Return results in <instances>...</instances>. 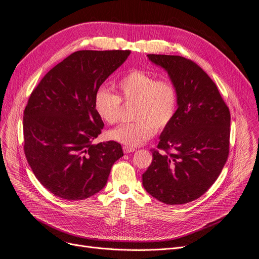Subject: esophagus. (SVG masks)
I'll return each instance as SVG.
<instances>
[{
	"mask_svg": "<svg viewBox=\"0 0 259 259\" xmlns=\"http://www.w3.org/2000/svg\"><path fill=\"white\" fill-rule=\"evenodd\" d=\"M122 149H123V152L126 153V154L133 153V152L136 151V148H135V147H129V146H123V147H122Z\"/></svg>",
	"mask_w": 259,
	"mask_h": 259,
	"instance_id": "34e87169",
	"label": "esophagus"
}]
</instances>
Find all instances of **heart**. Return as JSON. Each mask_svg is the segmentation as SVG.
I'll return each mask as SVG.
<instances>
[{"label":"heart","mask_w":259,"mask_h":259,"mask_svg":"<svg viewBox=\"0 0 259 259\" xmlns=\"http://www.w3.org/2000/svg\"><path fill=\"white\" fill-rule=\"evenodd\" d=\"M119 96L105 86L95 94V108L103 121L114 124L119 120L121 101L135 102L133 118L108 132V137L129 147L151 139L173 121L179 108V90L170 79H158L153 74L132 69L116 81Z\"/></svg>","instance_id":"b5f03b06"}]
</instances>
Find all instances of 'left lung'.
Returning a JSON list of instances; mask_svg holds the SVG:
<instances>
[{
    "label": "left lung",
    "instance_id": "left-lung-1",
    "mask_svg": "<svg viewBox=\"0 0 259 259\" xmlns=\"http://www.w3.org/2000/svg\"><path fill=\"white\" fill-rule=\"evenodd\" d=\"M147 57L168 72L179 90V108L157 148L151 149L143 186L165 204H184L206 193L228 159L230 112L215 82L193 60Z\"/></svg>",
    "mask_w": 259,
    "mask_h": 259
}]
</instances>
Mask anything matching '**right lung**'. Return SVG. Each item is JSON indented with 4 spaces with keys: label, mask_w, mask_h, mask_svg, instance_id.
Returning <instances> with one entry per match:
<instances>
[{
    "label": "right lung",
    "mask_w": 259,
    "mask_h": 259,
    "mask_svg": "<svg viewBox=\"0 0 259 259\" xmlns=\"http://www.w3.org/2000/svg\"><path fill=\"white\" fill-rule=\"evenodd\" d=\"M130 51H78L58 63L33 89L23 112L24 155L35 178L65 200L99 193L116 160L115 141L94 144L104 123L95 94Z\"/></svg>",
    "instance_id": "1"
}]
</instances>
